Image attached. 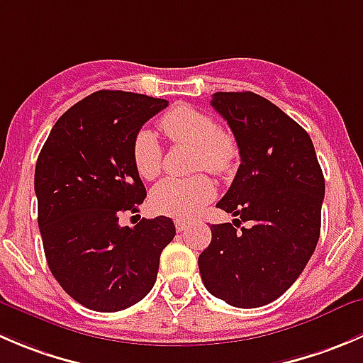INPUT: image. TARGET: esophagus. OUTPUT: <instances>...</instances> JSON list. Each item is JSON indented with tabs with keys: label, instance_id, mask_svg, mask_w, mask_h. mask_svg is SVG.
I'll return each instance as SVG.
<instances>
[{
	"label": "esophagus",
	"instance_id": "esophagus-1",
	"mask_svg": "<svg viewBox=\"0 0 363 363\" xmlns=\"http://www.w3.org/2000/svg\"><path fill=\"white\" fill-rule=\"evenodd\" d=\"M188 227H189L188 221H184V220H175V228H177V232H184Z\"/></svg>",
	"mask_w": 363,
	"mask_h": 363
}]
</instances>
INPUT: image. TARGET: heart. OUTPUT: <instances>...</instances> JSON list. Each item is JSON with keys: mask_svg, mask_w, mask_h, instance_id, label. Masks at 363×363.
Wrapping results in <instances>:
<instances>
[{"mask_svg": "<svg viewBox=\"0 0 363 363\" xmlns=\"http://www.w3.org/2000/svg\"><path fill=\"white\" fill-rule=\"evenodd\" d=\"M160 128L175 145L195 147V168L214 175H223L234 168L239 147L230 133L218 128L214 118L189 106H175L163 115ZM133 163L145 181L160 175L163 164V149L150 129H142L133 140ZM214 196L211 179H164L150 195V206L164 216L188 220L199 214Z\"/></svg>", "mask_w": 363, "mask_h": 363, "instance_id": "1", "label": "heart"}]
</instances>
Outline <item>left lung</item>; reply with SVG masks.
Returning a JSON list of instances; mask_svg holds the SVG:
<instances>
[{
	"instance_id": "obj_1",
	"label": "left lung",
	"mask_w": 363,
	"mask_h": 363,
	"mask_svg": "<svg viewBox=\"0 0 363 363\" xmlns=\"http://www.w3.org/2000/svg\"><path fill=\"white\" fill-rule=\"evenodd\" d=\"M211 106L234 133L241 164L216 203L238 216L236 227L211 225L200 275L206 289L232 307H262L296 282L314 253L325 177L307 131L267 99L216 92ZM241 220L250 225L238 231Z\"/></svg>"
}]
</instances>
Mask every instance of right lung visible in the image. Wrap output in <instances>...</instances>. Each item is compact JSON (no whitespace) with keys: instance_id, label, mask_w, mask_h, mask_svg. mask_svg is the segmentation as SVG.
<instances>
[{"instance_id":"1","label":"right lung","mask_w":363,"mask_h":363,"mask_svg":"<svg viewBox=\"0 0 363 363\" xmlns=\"http://www.w3.org/2000/svg\"><path fill=\"white\" fill-rule=\"evenodd\" d=\"M168 101L99 90L58 118L38 154V228L52 277L77 303L118 312L150 293L160 257L174 239L172 218L121 227L147 191L133 163V140Z\"/></svg>"}]
</instances>
